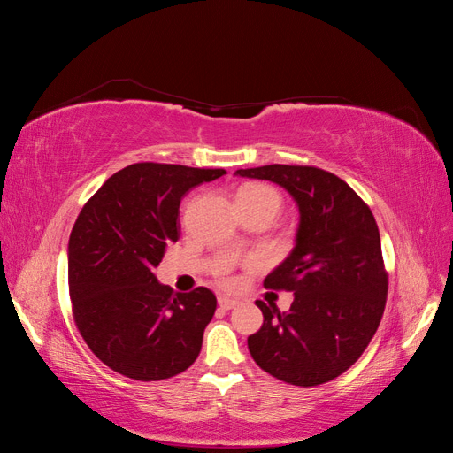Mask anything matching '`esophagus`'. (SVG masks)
Masks as SVG:
<instances>
[{
  "mask_svg": "<svg viewBox=\"0 0 453 453\" xmlns=\"http://www.w3.org/2000/svg\"><path fill=\"white\" fill-rule=\"evenodd\" d=\"M219 306H221L223 310H232L238 306V300L232 296H219Z\"/></svg>",
  "mask_w": 453,
  "mask_h": 453,
  "instance_id": "obj_1",
  "label": "esophagus"
}]
</instances>
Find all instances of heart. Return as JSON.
<instances>
[{"instance_id":"heart-1","label":"heart","mask_w":453,"mask_h":453,"mask_svg":"<svg viewBox=\"0 0 453 453\" xmlns=\"http://www.w3.org/2000/svg\"><path fill=\"white\" fill-rule=\"evenodd\" d=\"M238 205H272L273 210L281 208V196L273 187L265 183H248L243 185L236 195Z\"/></svg>"}]
</instances>
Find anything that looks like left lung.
I'll return each instance as SVG.
<instances>
[{"instance_id":"left-lung-1","label":"left lung","mask_w":453,"mask_h":453,"mask_svg":"<svg viewBox=\"0 0 453 453\" xmlns=\"http://www.w3.org/2000/svg\"><path fill=\"white\" fill-rule=\"evenodd\" d=\"M236 175L283 187L300 211L296 243L265 287L293 291L289 311L257 300L265 315L248 338L255 363L300 388L331 381L357 361L378 331L388 300L376 219L359 195L313 166L238 170Z\"/></svg>"}]
</instances>
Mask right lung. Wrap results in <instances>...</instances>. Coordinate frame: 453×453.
I'll return each instance as SVG.
<instances>
[{
	"label": "right lung",
	"instance_id": "1",
	"mask_svg": "<svg viewBox=\"0 0 453 453\" xmlns=\"http://www.w3.org/2000/svg\"><path fill=\"white\" fill-rule=\"evenodd\" d=\"M225 173L138 162L109 177L81 210L67 245L73 319L115 372L157 381L196 361L217 298L205 287L173 295L155 268L180 240L181 198Z\"/></svg>",
	"mask_w": 453,
	"mask_h": 453
}]
</instances>
